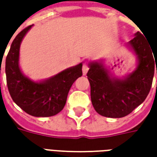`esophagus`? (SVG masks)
Listing matches in <instances>:
<instances>
[{
	"label": "esophagus",
	"instance_id": "esophagus-1",
	"mask_svg": "<svg viewBox=\"0 0 157 157\" xmlns=\"http://www.w3.org/2000/svg\"><path fill=\"white\" fill-rule=\"evenodd\" d=\"M88 66H87V65L86 64H84L83 65V66H82V73H83V75H86V73H87V71H88Z\"/></svg>",
	"mask_w": 157,
	"mask_h": 157
}]
</instances>
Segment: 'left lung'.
<instances>
[{"label":"left lung","instance_id":"1","mask_svg":"<svg viewBox=\"0 0 157 157\" xmlns=\"http://www.w3.org/2000/svg\"><path fill=\"white\" fill-rule=\"evenodd\" d=\"M126 46L136 56L137 65L131 73L122 78L114 77L102 60L88 64L86 75L91 86L92 103L96 112L104 117L123 118L129 114L149 94L155 67L157 74V49L153 51L140 33H135V38Z\"/></svg>","mask_w":157,"mask_h":157}]
</instances>
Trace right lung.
Segmentation results:
<instances>
[{
    "mask_svg": "<svg viewBox=\"0 0 157 157\" xmlns=\"http://www.w3.org/2000/svg\"><path fill=\"white\" fill-rule=\"evenodd\" d=\"M32 27L23 29L12 41L6 59V83L12 100L24 112L34 117H50L64 109L72 84L82 75V63L44 81L34 82L26 76L20 69L19 52L22 39Z\"/></svg>",
    "mask_w": 157,
    "mask_h": 157,
    "instance_id": "1",
    "label": "right lung"
}]
</instances>
